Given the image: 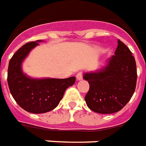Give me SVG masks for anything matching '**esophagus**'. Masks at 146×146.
<instances>
[{"label":"esophagus","mask_w":146,"mask_h":146,"mask_svg":"<svg viewBox=\"0 0 146 146\" xmlns=\"http://www.w3.org/2000/svg\"><path fill=\"white\" fill-rule=\"evenodd\" d=\"M76 80H81L82 79H83V73H78L76 74Z\"/></svg>","instance_id":"esophagus-1"}]
</instances>
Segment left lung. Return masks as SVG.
Listing matches in <instances>:
<instances>
[{"mask_svg": "<svg viewBox=\"0 0 146 146\" xmlns=\"http://www.w3.org/2000/svg\"><path fill=\"white\" fill-rule=\"evenodd\" d=\"M90 89L85 96L87 107L99 114L121 111L132 97L137 81L135 60L130 49L117 40V47L99 70L84 73Z\"/></svg>", "mask_w": 146, "mask_h": 146, "instance_id": "1", "label": "left lung"}]
</instances>
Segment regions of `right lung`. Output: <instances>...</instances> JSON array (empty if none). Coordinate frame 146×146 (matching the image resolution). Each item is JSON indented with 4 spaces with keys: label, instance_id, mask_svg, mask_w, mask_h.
Returning a JSON list of instances; mask_svg holds the SVG:
<instances>
[{
    "label": "right lung",
    "instance_id": "right-lung-1",
    "mask_svg": "<svg viewBox=\"0 0 146 146\" xmlns=\"http://www.w3.org/2000/svg\"><path fill=\"white\" fill-rule=\"evenodd\" d=\"M42 40L26 43L13 55L7 71L10 92L17 104L33 114L46 113L56 108L66 90L75 84L76 77L66 79L33 78L25 73L22 62Z\"/></svg>",
    "mask_w": 146,
    "mask_h": 146
}]
</instances>
